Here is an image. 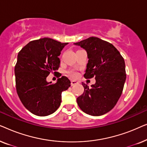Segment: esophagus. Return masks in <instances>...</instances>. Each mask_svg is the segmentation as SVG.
Wrapping results in <instances>:
<instances>
[{
    "label": "esophagus",
    "instance_id": "obj_1",
    "mask_svg": "<svg viewBox=\"0 0 147 147\" xmlns=\"http://www.w3.org/2000/svg\"><path fill=\"white\" fill-rule=\"evenodd\" d=\"M78 82L77 81H75V80H71V86H73L74 85H76V84H78Z\"/></svg>",
    "mask_w": 147,
    "mask_h": 147
}]
</instances>
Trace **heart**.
<instances>
[{
	"mask_svg": "<svg viewBox=\"0 0 147 147\" xmlns=\"http://www.w3.org/2000/svg\"><path fill=\"white\" fill-rule=\"evenodd\" d=\"M68 75L71 76L72 78H76V77H78V73L76 71V70L71 69V70H69V71H68Z\"/></svg>",
	"mask_w": 147,
	"mask_h": 147,
	"instance_id": "b5f03b06",
	"label": "heart"
}]
</instances>
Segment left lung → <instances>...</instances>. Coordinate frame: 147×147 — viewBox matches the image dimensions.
<instances>
[{"mask_svg": "<svg viewBox=\"0 0 147 147\" xmlns=\"http://www.w3.org/2000/svg\"><path fill=\"white\" fill-rule=\"evenodd\" d=\"M74 44L87 51L89 60L84 78L96 79L91 88L82 82L84 92L77 98L78 106L90 115H103L115 106L122 93L126 77L124 58L112 44L98 37Z\"/></svg>", "mask_w": 147, "mask_h": 147, "instance_id": "obj_1", "label": "left lung"}]
</instances>
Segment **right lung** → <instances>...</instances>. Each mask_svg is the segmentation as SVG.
Instances as JSON below:
<instances>
[{
  "label": "right lung",
  "mask_w": 147,
  "mask_h": 147,
  "mask_svg": "<svg viewBox=\"0 0 147 147\" xmlns=\"http://www.w3.org/2000/svg\"><path fill=\"white\" fill-rule=\"evenodd\" d=\"M67 44L45 37L30 41L18 53L16 90L24 106L35 115L45 116L55 112L61 104V92L71 86L65 76L55 84L46 81L50 73L59 69L58 56Z\"/></svg>",
  "instance_id": "1"
}]
</instances>
